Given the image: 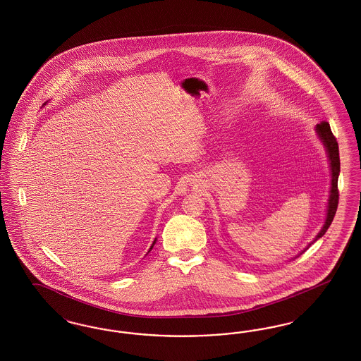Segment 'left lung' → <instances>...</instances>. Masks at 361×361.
Returning <instances> with one entry per match:
<instances>
[{
	"label": "left lung",
	"mask_w": 361,
	"mask_h": 361,
	"mask_svg": "<svg viewBox=\"0 0 361 361\" xmlns=\"http://www.w3.org/2000/svg\"><path fill=\"white\" fill-rule=\"evenodd\" d=\"M318 135L319 140L322 141V144L326 149L328 153V159H329V165H331V174H332V181H331V195H329V200H328V208H326V219H325V224L321 228V231L318 232L317 236L314 240H318L321 236H324V233L329 228V226L332 224L333 217L336 215L337 211V205H338V188H337V181H338V173H340V156H338V144L336 141V137L333 135L332 130L328 122H321L317 125Z\"/></svg>",
	"instance_id": "8db88e82"
}]
</instances>
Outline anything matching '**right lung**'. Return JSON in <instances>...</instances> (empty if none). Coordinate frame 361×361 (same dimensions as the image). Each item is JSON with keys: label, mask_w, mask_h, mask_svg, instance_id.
Here are the masks:
<instances>
[{"label": "right lung", "mask_w": 361, "mask_h": 361, "mask_svg": "<svg viewBox=\"0 0 361 361\" xmlns=\"http://www.w3.org/2000/svg\"><path fill=\"white\" fill-rule=\"evenodd\" d=\"M154 243H156V239H154V242H153V245H150V250L147 251V252H150L152 251V248H153V245H154Z\"/></svg>", "instance_id": "right-lung-1"}]
</instances>
